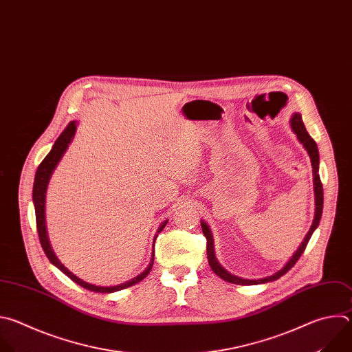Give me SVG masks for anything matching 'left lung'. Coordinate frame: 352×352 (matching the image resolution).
Instances as JSON below:
<instances>
[{
  "instance_id": "8db88e82",
  "label": "left lung",
  "mask_w": 352,
  "mask_h": 352,
  "mask_svg": "<svg viewBox=\"0 0 352 352\" xmlns=\"http://www.w3.org/2000/svg\"><path fill=\"white\" fill-rule=\"evenodd\" d=\"M290 126H292V130L294 131V134L297 135L298 142L302 144V147L307 150L309 158H311V165H312V173H314V194H315V217H314V222H312V226L309 229V232L307 233L304 241L301 243V245L297 248V251L294 252V255L289 259V262L280 269L277 270L276 273L270 274V276H266V277H262V278H243V277H239L230 272H228L221 263L217 259V255H215V245H214V236H212V232H210L209 226L206 225V222L201 221V228H202V233L206 239V255H208V262H209V266L210 269H212L221 278L226 280V282L229 283H234V285H240V286H252V285H263V283H269V282H273V280H277L278 277H282L283 274H286L294 265L296 262L300 259V256L302 255V252L305 251L307 248V244L311 239V236L314 234V232L316 230L319 222H320V218H322V210H323V187H322V182H320V177H319V151H318V146L316 143L314 142V138L308 134L305 126H304V122H302V118L300 113H294L290 119Z\"/></svg>"
}]
</instances>
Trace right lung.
I'll return each instance as SVG.
<instances>
[{
	"instance_id": "right-lung-1",
	"label": "right lung",
	"mask_w": 352,
	"mask_h": 352,
	"mask_svg": "<svg viewBox=\"0 0 352 352\" xmlns=\"http://www.w3.org/2000/svg\"><path fill=\"white\" fill-rule=\"evenodd\" d=\"M76 129H78V122L76 120L70 122L67 124V127L56 138V142L54 143L48 155L43 160V162L37 168V172H36V176H34V184H33V204H34V210H36V223H37L38 239H40L41 247H43L47 258L50 259V262L54 266H56L62 273H65L70 280H74L75 283H78L79 286L90 290V292H96V293H115V292H119V290H124V289H127V287H130V286H133L138 282H142L143 278H146L148 276V273L151 272L153 265H154V250H153V256H151V261H150L148 266L142 273L137 274L135 277H133L130 280H127V282H124V283L104 287V286H96V285L87 283V282H85V280H82L80 277H78L76 274H74L69 269H66L60 263V261L56 258V255L52 251V247L50 244V240H48V233H47V226H45V195H47L48 183H50V179H51L55 168L58 166L63 154L69 148V144L74 142L75 134H76ZM166 223H168V219L165 222H162L161 226L158 228V232L154 237V244H155V240L158 237V233L162 232V229L166 226Z\"/></svg>"
}]
</instances>
